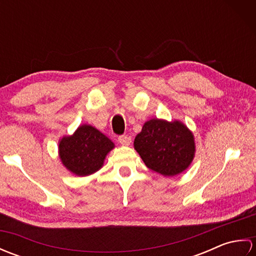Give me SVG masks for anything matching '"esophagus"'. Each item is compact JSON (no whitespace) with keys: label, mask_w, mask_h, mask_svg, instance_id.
<instances>
[{"label":"esophagus","mask_w":256,"mask_h":256,"mask_svg":"<svg viewBox=\"0 0 256 256\" xmlns=\"http://www.w3.org/2000/svg\"><path fill=\"white\" fill-rule=\"evenodd\" d=\"M131 142H132L131 136H128V135H121V136H118V143L124 146H128L131 144Z\"/></svg>","instance_id":"34e87169"}]
</instances>
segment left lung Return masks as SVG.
I'll use <instances>...</instances> for the list:
<instances>
[{"instance_id": "1", "label": "left lung", "mask_w": 256, "mask_h": 256, "mask_svg": "<svg viewBox=\"0 0 256 256\" xmlns=\"http://www.w3.org/2000/svg\"><path fill=\"white\" fill-rule=\"evenodd\" d=\"M134 148L150 170L170 177L192 164L196 145L192 133L180 121L152 118L135 138Z\"/></svg>"}]
</instances>
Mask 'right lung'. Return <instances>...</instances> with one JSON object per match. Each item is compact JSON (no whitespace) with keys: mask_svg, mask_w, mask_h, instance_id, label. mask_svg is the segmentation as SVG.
Instances as JSON below:
<instances>
[{"mask_svg":"<svg viewBox=\"0 0 256 256\" xmlns=\"http://www.w3.org/2000/svg\"><path fill=\"white\" fill-rule=\"evenodd\" d=\"M59 157L62 165L77 176L98 172L114 144L99 130L88 124L80 125L70 136L59 140Z\"/></svg>","mask_w":256,"mask_h":256,"instance_id":"add662e5","label":"right lung"}]
</instances>
